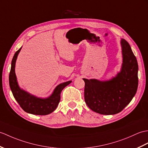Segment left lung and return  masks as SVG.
Masks as SVG:
<instances>
[{"label":"left lung","instance_id":"8db88e82","mask_svg":"<svg viewBox=\"0 0 148 148\" xmlns=\"http://www.w3.org/2000/svg\"><path fill=\"white\" fill-rule=\"evenodd\" d=\"M123 62L121 71L108 81L83 79L84 100L92 111L102 115L121 112L134 97L138 86V64L130 45L121 40Z\"/></svg>","mask_w":148,"mask_h":148}]
</instances>
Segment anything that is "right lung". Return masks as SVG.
<instances>
[{"label":"right lung","mask_w":148,"mask_h":148,"mask_svg":"<svg viewBox=\"0 0 148 148\" xmlns=\"http://www.w3.org/2000/svg\"><path fill=\"white\" fill-rule=\"evenodd\" d=\"M21 47L14 56L11 71L9 73V86L14 97L25 112L33 115H46L53 112L57 107L60 100V93L63 89L69 84L72 81L63 82L55 88L49 97L46 98H38L21 89L19 86L15 73V65Z\"/></svg>","instance_id":"obj_1"}]
</instances>
